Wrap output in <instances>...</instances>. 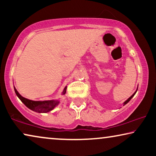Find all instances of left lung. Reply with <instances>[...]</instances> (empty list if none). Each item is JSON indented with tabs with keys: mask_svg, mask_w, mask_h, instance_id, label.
Wrapping results in <instances>:
<instances>
[{
	"mask_svg": "<svg viewBox=\"0 0 156 156\" xmlns=\"http://www.w3.org/2000/svg\"><path fill=\"white\" fill-rule=\"evenodd\" d=\"M137 90H138V89H137ZM137 90H136V92H135V93H134V94H133L131 96V97H130L129 98V99H128L126 100V101L124 102V103H123V105H126V104L128 103V102H129V101H130V100H131V99H132V98H133V96H134V95H135V94L136 93V91H137Z\"/></svg>",
	"mask_w": 156,
	"mask_h": 156,
	"instance_id": "left-lung-1",
	"label": "left lung"
}]
</instances>
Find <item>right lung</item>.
I'll list each match as a JSON object with an SVG mask.
<instances>
[{"instance_id": "obj_1", "label": "right lung", "mask_w": 156, "mask_h": 156, "mask_svg": "<svg viewBox=\"0 0 156 156\" xmlns=\"http://www.w3.org/2000/svg\"><path fill=\"white\" fill-rule=\"evenodd\" d=\"M15 92H16V95L18 96V97L20 99V101L27 106V108H29L30 109L34 111L35 112L38 113H47L52 111L57 104H59L58 100H51V101H32V100L27 99L26 98L23 97L18 92V91L16 90V89L14 87ZM66 89H67V87L64 89L62 94H65L66 93Z\"/></svg>"}]
</instances>
